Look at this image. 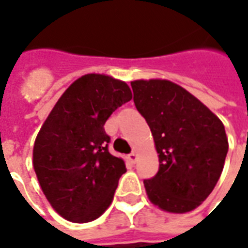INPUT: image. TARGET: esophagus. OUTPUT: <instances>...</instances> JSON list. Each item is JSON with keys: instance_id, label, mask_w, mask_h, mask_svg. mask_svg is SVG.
I'll return each instance as SVG.
<instances>
[{"instance_id": "esophagus-1", "label": "esophagus", "mask_w": 248, "mask_h": 248, "mask_svg": "<svg viewBox=\"0 0 248 248\" xmlns=\"http://www.w3.org/2000/svg\"><path fill=\"white\" fill-rule=\"evenodd\" d=\"M137 159H138V154H137L135 151H133L129 155V160L131 161V163H135V161H137Z\"/></svg>"}]
</instances>
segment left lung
Instances as JSON below:
<instances>
[{"label":"left lung","mask_w":248,"mask_h":248,"mask_svg":"<svg viewBox=\"0 0 248 248\" xmlns=\"http://www.w3.org/2000/svg\"><path fill=\"white\" fill-rule=\"evenodd\" d=\"M131 88L159 154L156 176L143 181L148 200L164 212H192L208 199L222 173L229 150L225 126L170 80H135Z\"/></svg>","instance_id":"1"}]
</instances>
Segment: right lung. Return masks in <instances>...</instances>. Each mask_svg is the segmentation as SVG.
<instances>
[{"mask_svg": "<svg viewBox=\"0 0 248 248\" xmlns=\"http://www.w3.org/2000/svg\"><path fill=\"white\" fill-rule=\"evenodd\" d=\"M131 98L122 80L88 73L67 88L40 127L32 166L49 205L67 221H94L113 201L126 166L108 150L104 124Z\"/></svg>", "mask_w": 248, "mask_h": 248, "instance_id": "add662e5", "label": "right lung"}]
</instances>
